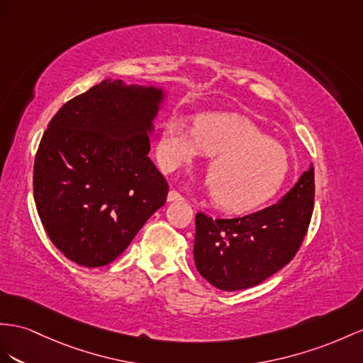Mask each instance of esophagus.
I'll use <instances>...</instances> for the list:
<instances>
[{
	"label": "esophagus",
	"mask_w": 363,
	"mask_h": 363,
	"mask_svg": "<svg viewBox=\"0 0 363 363\" xmlns=\"http://www.w3.org/2000/svg\"><path fill=\"white\" fill-rule=\"evenodd\" d=\"M184 198H182V194L181 193H178L176 190H170L169 191V196H167V201L169 202H173V201H182Z\"/></svg>",
	"instance_id": "esophagus-1"
}]
</instances>
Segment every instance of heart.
<instances>
[{"label":"heart","instance_id":"b5f03b06","mask_svg":"<svg viewBox=\"0 0 363 363\" xmlns=\"http://www.w3.org/2000/svg\"><path fill=\"white\" fill-rule=\"evenodd\" d=\"M203 155L211 157L206 185L213 201L231 213L250 211L272 199L290 170L285 147L242 116L201 115L193 127L181 116L164 121L156 157L165 173L191 165Z\"/></svg>","mask_w":363,"mask_h":363}]
</instances>
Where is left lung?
Returning a JSON list of instances; mask_svg holds the SVG:
<instances>
[{
  "instance_id": "1",
  "label": "left lung",
  "mask_w": 363,
  "mask_h": 363,
  "mask_svg": "<svg viewBox=\"0 0 363 363\" xmlns=\"http://www.w3.org/2000/svg\"><path fill=\"white\" fill-rule=\"evenodd\" d=\"M314 207V167L272 207L242 218L196 215L193 257L199 274L224 291L259 285L291 261Z\"/></svg>"
}]
</instances>
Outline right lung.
<instances>
[{
	"instance_id": "1",
	"label": "right lung",
	"mask_w": 363,
	"mask_h": 363,
	"mask_svg": "<svg viewBox=\"0 0 363 363\" xmlns=\"http://www.w3.org/2000/svg\"><path fill=\"white\" fill-rule=\"evenodd\" d=\"M165 91L104 79L66 102L35 156L33 196L45 233L78 265H107L124 252L169 184L148 157Z\"/></svg>"
}]
</instances>
